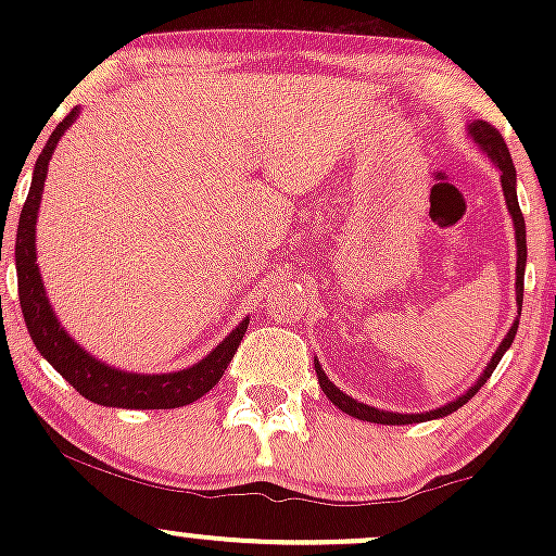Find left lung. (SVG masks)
I'll return each mask as SVG.
<instances>
[{
    "mask_svg": "<svg viewBox=\"0 0 556 556\" xmlns=\"http://www.w3.org/2000/svg\"><path fill=\"white\" fill-rule=\"evenodd\" d=\"M468 132L470 138L476 140L478 146H481L483 151H486V156L494 162V167L500 169V180H502V190H504V203H507V212L513 216V225H515V245H518V266H515V295H518V305L522 308V277H526V258H528V251H526V219H522V212H520V203H518V190H515V185H518V177H515V164H513V156H509L507 151V143H504V138L500 136V130L496 127H491L489 123H483V119H476V123L468 125ZM515 334H518V321L513 324L507 331V337H504L500 348H496V353L491 355L489 366L483 368L481 379L476 381L473 387L468 389V392L460 394L455 402H446V405L437 407V410H429V413H389V410H379V407H371V405H363V402L353 400L350 394H344L342 389H337L334 384L329 381V376L324 374V368L318 366L316 361V376H318V384H321L324 394L331 400V405L340 407L342 413H348V416L358 418V420H368V424H384V426H407V424H424V420H433V418H444L450 416V413H455L457 407H463L465 402H468L473 394L486 384V379L491 374H494L496 363L502 361V355L507 353L509 344H513Z\"/></svg>",
    "mask_w": 556,
    "mask_h": 556,
    "instance_id": "obj_1",
    "label": "left lung"
}]
</instances>
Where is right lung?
<instances>
[{
    "instance_id": "right-lung-1",
    "label": "right lung",
    "mask_w": 556,
    "mask_h": 556,
    "mask_svg": "<svg viewBox=\"0 0 556 556\" xmlns=\"http://www.w3.org/2000/svg\"><path fill=\"white\" fill-rule=\"evenodd\" d=\"M78 110H73L56 125L49 136L47 146L36 159L34 180H30L28 198L17 222L15 238V266H17V292H21V308L25 327L30 331L36 350L43 355L62 379H67L86 400L106 407H127V410H169V407H182L195 402L198 397L216 387L232 361L235 350L248 329V318L229 331L225 342L216 344L212 353L195 366L182 368L172 374H130L119 368L106 366L88 355L73 337L56 321L52 305H49L47 290H43L41 271L36 264V216L41 206L43 180L49 172V159H52L56 143L65 136V130L75 123Z\"/></svg>"
}]
</instances>
